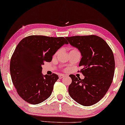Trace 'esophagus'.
I'll use <instances>...</instances> for the list:
<instances>
[{
  "instance_id": "esophagus-1",
  "label": "esophagus",
  "mask_w": 125,
  "mask_h": 125,
  "mask_svg": "<svg viewBox=\"0 0 125 125\" xmlns=\"http://www.w3.org/2000/svg\"><path fill=\"white\" fill-rule=\"evenodd\" d=\"M64 77H65V76L64 74H60L59 75V78H64Z\"/></svg>"
}]
</instances>
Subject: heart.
I'll return each mask as SVG.
<instances>
[{"label": "heart", "instance_id": "obj_1", "mask_svg": "<svg viewBox=\"0 0 125 125\" xmlns=\"http://www.w3.org/2000/svg\"><path fill=\"white\" fill-rule=\"evenodd\" d=\"M72 51H77V50H76V49H72ZM59 51H57V52L56 53L55 55H57V54H58V53H59Z\"/></svg>", "mask_w": 125, "mask_h": 125}]
</instances>
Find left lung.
<instances>
[{
    "instance_id": "obj_1",
    "label": "left lung",
    "mask_w": 125,
    "mask_h": 125,
    "mask_svg": "<svg viewBox=\"0 0 125 125\" xmlns=\"http://www.w3.org/2000/svg\"><path fill=\"white\" fill-rule=\"evenodd\" d=\"M72 46L77 48L82 58L79 66L83 79L69 75L72 83L68 88L72 98L80 105L89 106L103 98L113 79L114 54L104 39L95 35L66 37Z\"/></svg>"
}]
</instances>
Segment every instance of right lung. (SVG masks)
Returning <instances> with one entry per match:
<instances>
[{"label": "right lung", "instance_id": "obj_1", "mask_svg": "<svg viewBox=\"0 0 125 125\" xmlns=\"http://www.w3.org/2000/svg\"><path fill=\"white\" fill-rule=\"evenodd\" d=\"M64 37L32 35L20 41L12 56L10 73L18 94L25 101L38 104L52 94L57 74L43 75L42 65L51 62L59 48L68 44Z\"/></svg>", "mask_w": 125, "mask_h": 125}]
</instances>
